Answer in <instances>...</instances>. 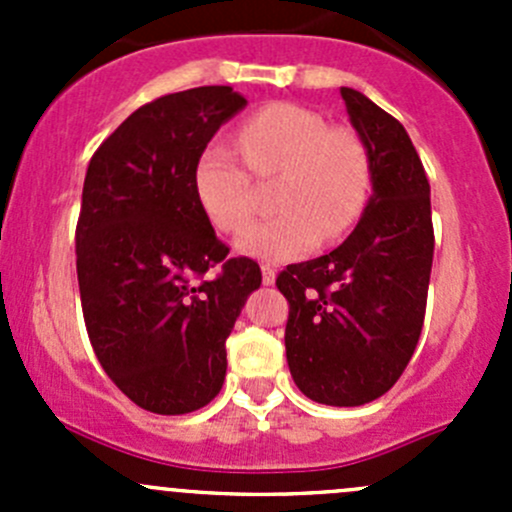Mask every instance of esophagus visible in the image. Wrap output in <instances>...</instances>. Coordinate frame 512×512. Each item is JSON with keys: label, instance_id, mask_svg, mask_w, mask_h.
Here are the masks:
<instances>
[{"label": "esophagus", "instance_id": "obj_1", "mask_svg": "<svg viewBox=\"0 0 512 512\" xmlns=\"http://www.w3.org/2000/svg\"><path fill=\"white\" fill-rule=\"evenodd\" d=\"M275 277L277 272L272 270L270 265H262V282H265V285H275Z\"/></svg>", "mask_w": 512, "mask_h": 512}]
</instances>
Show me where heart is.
I'll return each instance as SVG.
<instances>
[{
  "label": "heart",
  "mask_w": 512,
  "mask_h": 512,
  "mask_svg": "<svg viewBox=\"0 0 512 512\" xmlns=\"http://www.w3.org/2000/svg\"><path fill=\"white\" fill-rule=\"evenodd\" d=\"M237 141L257 178L282 175L275 198L282 215L255 220L240 232L237 247L245 255L294 260L307 255L319 237L337 240L359 218L369 168L352 133L329 128L312 108L270 103L242 123ZM246 166L223 141L208 143L195 160L198 203L223 232L240 230L252 213L255 183Z\"/></svg>",
  "instance_id": "obj_1"
}]
</instances>
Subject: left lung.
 <instances>
[{"mask_svg": "<svg viewBox=\"0 0 512 512\" xmlns=\"http://www.w3.org/2000/svg\"><path fill=\"white\" fill-rule=\"evenodd\" d=\"M366 151L371 198L354 232L329 255L289 265L287 364L307 399L361 406L399 381L421 337L433 262L431 185L406 128L342 86Z\"/></svg>", "mask_w": 512, "mask_h": 512, "instance_id": "left-lung-1", "label": "left lung"}]
</instances>
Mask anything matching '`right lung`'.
Wrapping results in <instances>:
<instances>
[{
	"label": "right lung",
	"mask_w": 512,
	"mask_h": 512,
	"mask_svg": "<svg viewBox=\"0 0 512 512\" xmlns=\"http://www.w3.org/2000/svg\"><path fill=\"white\" fill-rule=\"evenodd\" d=\"M245 106L230 86L160 96L86 170L76 225L86 332L108 379L153 414H190L220 394L225 342L262 285L255 260H227L193 185L195 160Z\"/></svg>",
	"instance_id": "obj_1"
}]
</instances>
